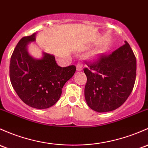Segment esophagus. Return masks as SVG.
Segmentation results:
<instances>
[{
  "label": "esophagus",
  "instance_id": "34e87169",
  "mask_svg": "<svg viewBox=\"0 0 148 148\" xmlns=\"http://www.w3.org/2000/svg\"><path fill=\"white\" fill-rule=\"evenodd\" d=\"M82 69H83V65H82V62H79L77 64V71H82Z\"/></svg>",
  "mask_w": 148,
  "mask_h": 148
}]
</instances>
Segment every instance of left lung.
I'll list each match as a JSON object with an SVG mask.
<instances>
[{
	"label": "left lung",
	"instance_id": "obj_1",
	"mask_svg": "<svg viewBox=\"0 0 148 148\" xmlns=\"http://www.w3.org/2000/svg\"><path fill=\"white\" fill-rule=\"evenodd\" d=\"M88 68L84 95L88 106L103 113L119 108L127 100L136 78V58L127 41L111 54H101Z\"/></svg>",
	"mask_w": 148,
	"mask_h": 148
}]
</instances>
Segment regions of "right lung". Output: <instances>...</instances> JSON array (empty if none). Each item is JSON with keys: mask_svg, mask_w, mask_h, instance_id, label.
I'll return each instance as SVG.
<instances>
[{"mask_svg": "<svg viewBox=\"0 0 148 148\" xmlns=\"http://www.w3.org/2000/svg\"><path fill=\"white\" fill-rule=\"evenodd\" d=\"M35 40L33 33L18 42L10 58V79L14 90L25 103L44 109L59 100L64 85L74 75L76 66L61 67L53 55L47 53L41 60L32 58L26 47Z\"/></svg>", "mask_w": 148, "mask_h": 148, "instance_id": "obj_1", "label": "right lung"}]
</instances>
